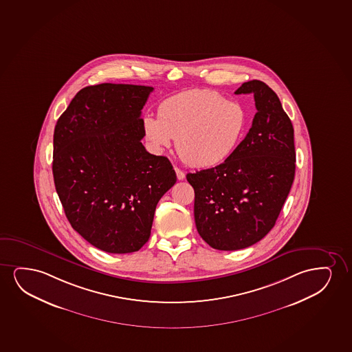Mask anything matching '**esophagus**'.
<instances>
[{"mask_svg":"<svg viewBox=\"0 0 352 352\" xmlns=\"http://www.w3.org/2000/svg\"><path fill=\"white\" fill-rule=\"evenodd\" d=\"M175 173H177V178L178 180H184L185 179V173H184L182 169H179L178 167H175Z\"/></svg>","mask_w":352,"mask_h":352,"instance_id":"1","label":"esophagus"}]
</instances>
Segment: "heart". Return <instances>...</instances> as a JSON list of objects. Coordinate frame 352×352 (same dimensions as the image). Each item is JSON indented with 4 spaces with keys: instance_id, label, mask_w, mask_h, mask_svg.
Here are the masks:
<instances>
[{
    "instance_id": "1",
    "label": "heart",
    "mask_w": 352,
    "mask_h": 352,
    "mask_svg": "<svg viewBox=\"0 0 352 352\" xmlns=\"http://www.w3.org/2000/svg\"><path fill=\"white\" fill-rule=\"evenodd\" d=\"M247 112L238 101L227 100L214 91L195 89L167 98L157 117L146 114L143 135L155 153L172 146L185 164L211 167L226 160L243 138Z\"/></svg>"
}]
</instances>
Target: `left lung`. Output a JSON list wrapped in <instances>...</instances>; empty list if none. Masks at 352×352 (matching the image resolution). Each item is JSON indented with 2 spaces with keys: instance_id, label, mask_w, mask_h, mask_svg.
<instances>
[{
  "instance_id": "obj_1",
  "label": "left lung",
  "mask_w": 352,
  "mask_h": 352,
  "mask_svg": "<svg viewBox=\"0 0 352 352\" xmlns=\"http://www.w3.org/2000/svg\"><path fill=\"white\" fill-rule=\"evenodd\" d=\"M253 94L252 128L222 164L186 175L195 190V221L214 250L236 251L261 241L274 228L295 177L292 120L278 96L259 80L235 94Z\"/></svg>"
}]
</instances>
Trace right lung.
<instances>
[{"label":"right lung","mask_w":352,"mask_h":352,"mask_svg":"<svg viewBox=\"0 0 352 352\" xmlns=\"http://www.w3.org/2000/svg\"><path fill=\"white\" fill-rule=\"evenodd\" d=\"M153 87L101 83L78 91L55 126L52 173L76 232L107 253H131L151 236L156 206L177 182L166 156L141 140Z\"/></svg>","instance_id":"add662e5"}]
</instances>
